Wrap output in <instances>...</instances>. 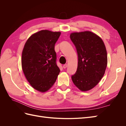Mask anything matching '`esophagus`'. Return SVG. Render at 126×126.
Here are the masks:
<instances>
[{"instance_id": "esophagus-1", "label": "esophagus", "mask_w": 126, "mask_h": 126, "mask_svg": "<svg viewBox=\"0 0 126 126\" xmlns=\"http://www.w3.org/2000/svg\"><path fill=\"white\" fill-rule=\"evenodd\" d=\"M67 67V64H63V68H64H64H66Z\"/></svg>"}]
</instances>
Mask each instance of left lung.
<instances>
[{
    "label": "left lung",
    "instance_id": "1",
    "mask_svg": "<svg viewBox=\"0 0 126 126\" xmlns=\"http://www.w3.org/2000/svg\"><path fill=\"white\" fill-rule=\"evenodd\" d=\"M70 39L77 51L76 73L71 76L74 85L82 91L91 89L100 81L107 65V54L102 40L91 32H73Z\"/></svg>",
    "mask_w": 126,
    "mask_h": 126
}]
</instances>
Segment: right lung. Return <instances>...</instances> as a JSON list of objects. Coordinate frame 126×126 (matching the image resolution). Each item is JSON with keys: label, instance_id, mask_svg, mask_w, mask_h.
<instances>
[{"label": "right lung", "instance_id": "obj_1", "mask_svg": "<svg viewBox=\"0 0 126 126\" xmlns=\"http://www.w3.org/2000/svg\"><path fill=\"white\" fill-rule=\"evenodd\" d=\"M60 34L41 30L29 38L22 50L21 65L25 77L30 85L40 92L50 88L60 72L55 45Z\"/></svg>", "mask_w": 126, "mask_h": 126}]
</instances>
